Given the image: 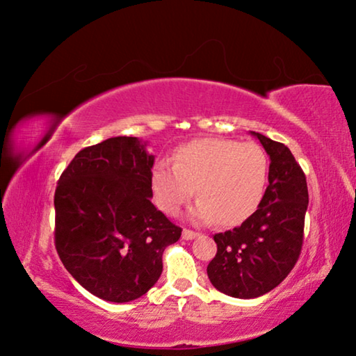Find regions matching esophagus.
<instances>
[{
    "mask_svg": "<svg viewBox=\"0 0 356 356\" xmlns=\"http://www.w3.org/2000/svg\"><path fill=\"white\" fill-rule=\"evenodd\" d=\"M196 236H198V233H196V232L187 230V229H185V230L182 232V238H184V240H193V238H196Z\"/></svg>",
    "mask_w": 356,
    "mask_h": 356,
    "instance_id": "obj_1",
    "label": "esophagus"
}]
</instances>
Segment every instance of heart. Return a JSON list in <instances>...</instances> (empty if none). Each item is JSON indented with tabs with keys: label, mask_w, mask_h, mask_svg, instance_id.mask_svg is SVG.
I'll return each instance as SVG.
<instances>
[{
	"label": "heart",
	"mask_w": 356,
	"mask_h": 356,
	"mask_svg": "<svg viewBox=\"0 0 356 356\" xmlns=\"http://www.w3.org/2000/svg\"><path fill=\"white\" fill-rule=\"evenodd\" d=\"M268 180V158L257 144L200 139L180 145L172 166L158 163L152 169V193L168 216H176L192 198L190 219L196 224L236 227L261 204Z\"/></svg>",
	"instance_id": "b5f03b06"
}]
</instances>
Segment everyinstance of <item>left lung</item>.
<instances>
[{"instance_id": "obj_1", "label": "left lung", "mask_w": 356, "mask_h": 356, "mask_svg": "<svg viewBox=\"0 0 356 356\" xmlns=\"http://www.w3.org/2000/svg\"><path fill=\"white\" fill-rule=\"evenodd\" d=\"M270 156L268 187L257 211L240 227L216 233L208 277L220 293L254 299L288 277L300 256L309 190L302 168L284 144L251 131Z\"/></svg>"}]
</instances>
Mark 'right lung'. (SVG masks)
Here are the masks:
<instances>
[{
  "label": "right lung",
  "mask_w": 356,
  "mask_h": 356,
  "mask_svg": "<svg viewBox=\"0 0 356 356\" xmlns=\"http://www.w3.org/2000/svg\"><path fill=\"white\" fill-rule=\"evenodd\" d=\"M137 137H110L78 152L57 182L54 241L84 289L108 302L144 296L163 252L182 229L152 203L155 156Z\"/></svg>",
  "instance_id": "add662e5"
}]
</instances>
